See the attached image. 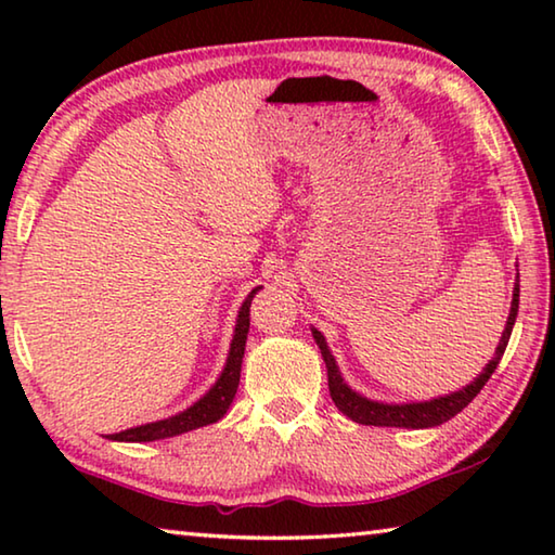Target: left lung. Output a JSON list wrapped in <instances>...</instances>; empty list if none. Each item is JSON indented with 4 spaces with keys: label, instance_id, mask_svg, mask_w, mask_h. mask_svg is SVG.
Listing matches in <instances>:
<instances>
[{
    "label": "left lung",
    "instance_id": "1",
    "mask_svg": "<svg viewBox=\"0 0 555 555\" xmlns=\"http://www.w3.org/2000/svg\"><path fill=\"white\" fill-rule=\"evenodd\" d=\"M516 313H519V276H516V284L512 291V308H509V318H506L504 333L500 337V345H496L494 357L485 364V370L477 374L475 382H469L467 387L450 391L446 397H436L428 401H409V403H387V401H374L367 399L364 393L354 391L350 384L343 379L340 367H337L335 357L327 347L323 333L318 327H311L313 340L318 345V350L323 354L325 370H327V389H331V397L335 401V406L340 409L347 418H352L354 424L362 426H389V428H434L446 424L453 416H457L469 401H473L480 389L487 384V379L492 377V372L500 364L502 354L506 350V343L512 337V327L516 323Z\"/></svg>",
    "mask_w": 555,
    "mask_h": 555
}]
</instances>
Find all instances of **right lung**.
Wrapping results in <instances>:
<instances>
[{
  "instance_id": "1",
  "label": "right lung",
  "mask_w": 555,
  "mask_h": 555,
  "mask_svg": "<svg viewBox=\"0 0 555 555\" xmlns=\"http://www.w3.org/2000/svg\"><path fill=\"white\" fill-rule=\"evenodd\" d=\"M261 286L251 288L249 296L244 298V304L237 313V325H234V335L230 343L228 360H224V367L220 372L218 382L203 393V397L183 411L173 413V416L152 421V424H142L127 430H119V434L107 436L109 440H119V443H149V440H164L188 434V430L210 426L215 421H220L224 413H228L230 403L237 393L240 387V372H242V357H244V345H247V333H249V306L251 298Z\"/></svg>"
}]
</instances>
